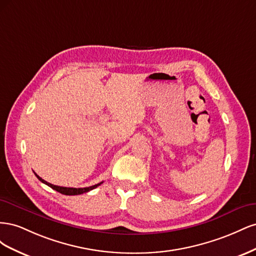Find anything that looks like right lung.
Listing matches in <instances>:
<instances>
[{
	"label": "right lung",
	"instance_id": "obj_1",
	"mask_svg": "<svg viewBox=\"0 0 256 256\" xmlns=\"http://www.w3.org/2000/svg\"><path fill=\"white\" fill-rule=\"evenodd\" d=\"M35 175L37 176L38 180H40L42 182L46 184L47 186H49V187H51L53 190H56V191L62 193V194H65V196H78V194H82V193L88 192V191H90V190H92V189L97 188L98 186H100V184H102V182H99V184H97L90 186V187H86V188H67V187H60V186L52 184H50V182H48L44 180L42 178L38 176L37 174H35Z\"/></svg>",
	"mask_w": 256,
	"mask_h": 256
}]
</instances>
